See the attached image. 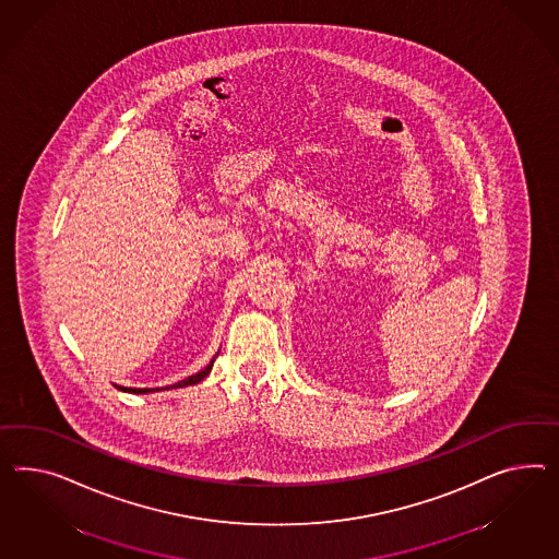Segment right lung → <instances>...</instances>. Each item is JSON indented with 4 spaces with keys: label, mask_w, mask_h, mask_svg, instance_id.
Instances as JSON below:
<instances>
[{
    "label": "right lung",
    "mask_w": 559,
    "mask_h": 559,
    "mask_svg": "<svg viewBox=\"0 0 559 559\" xmlns=\"http://www.w3.org/2000/svg\"><path fill=\"white\" fill-rule=\"evenodd\" d=\"M215 360V358H213ZM212 362L207 364L201 372H197V374H193V377L185 378V380H181V382H177V384H170V386H166V389H182V386H189V384H197V382H201L203 378L207 377L210 372H212ZM120 391H123V393H134V394H146V393H154V389H126V386H118ZM158 391V389H156Z\"/></svg>",
    "instance_id": "right-lung-1"
}]
</instances>
